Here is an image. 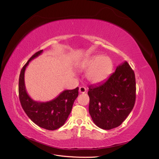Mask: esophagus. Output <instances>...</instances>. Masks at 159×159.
Masks as SVG:
<instances>
[{"label": "esophagus", "instance_id": "obj_1", "mask_svg": "<svg viewBox=\"0 0 159 159\" xmlns=\"http://www.w3.org/2000/svg\"><path fill=\"white\" fill-rule=\"evenodd\" d=\"M86 88L85 87H84V86H81V87L80 88V89H79V91L80 93H84L86 92Z\"/></svg>", "mask_w": 159, "mask_h": 159}]
</instances>
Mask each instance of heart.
Masks as SVG:
<instances>
[{"label":"heart","mask_w":159,"mask_h":159,"mask_svg":"<svg viewBox=\"0 0 159 159\" xmlns=\"http://www.w3.org/2000/svg\"><path fill=\"white\" fill-rule=\"evenodd\" d=\"M79 68L88 71L87 78L91 83L102 82L107 78L113 68V63L109 57L97 55L85 57L78 64Z\"/></svg>","instance_id":"b5f03b06"}]
</instances>
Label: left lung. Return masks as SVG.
I'll return each instance as SVG.
<instances>
[{
  "mask_svg": "<svg viewBox=\"0 0 159 159\" xmlns=\"http://www.w3.org/2000/svg\"><path fill=\"white\" fill-rule=\"evenodd\" d=\"M88 93L89 113L96 125L105 130L117 127L131 113L135 102L134 71L124 61L107 80L90 85Z\"/></svg>",
  "mask_w": 159,
  "mask_h": 159,
  "instance_id": "left-lung-1",
  "label": "left lung"
}]
</instances>
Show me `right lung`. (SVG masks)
Wrapping results in <instances>:
<instances>
[{
  "label": "right lung",
  "mask_w": 159,
  "mask_h": 159,
  "mask_svg": "<svg viewBox=\"0 0 159 159\" xmlns=\"http://www.w3.org/2000/svg\"><path fill=\"white\" fill-rule=\"evenodd\" d=\"M43 50L34 54L21 70L18 83L19 99L22 107L32 121L43 129L56 130L61 127L71 113L74 101L78 96L79 88L64 90L49 102H38L28 95L25 84V72L29 62L40 56Z\"/></svg>",
  "instance_id": "right-lung-1"
}]
</instances>
